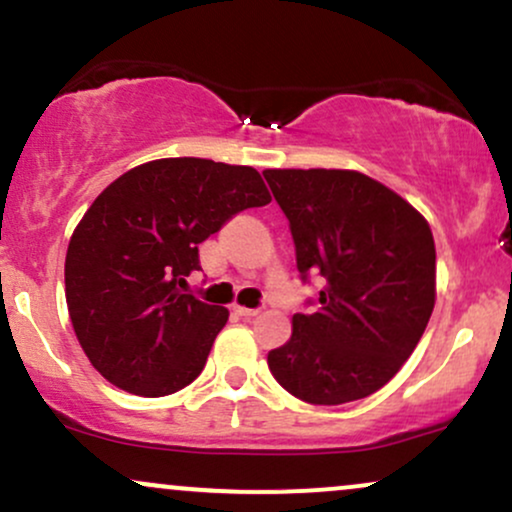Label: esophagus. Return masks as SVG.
Returning a JSON list of instances; mask_svg holds the SVG:
<instances>
[{
    "label": "esophagus",
    "mask_w": 512,
    "mask_h": 512,
    "mask_svg": "<svg viewBox=\"0 0 512 512\" xmlns=\"http://www.w3.org/2000/svg\"><path fill=\"white\" fill-rule=\"evenodd\" d=\"M234 311H237V314L244 316V318H251V316L261 314V309H249V306H234Z\"/></svg>",
    "instance_id": "34e87169"
}]
</instances>
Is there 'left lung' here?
<instances>
[{
    "label": "left lung",
    "mask_w": 512,
    "mask_h": 512,
    "mask_svg": "<svg viewBox=\"0 0 512 512\" xmlns=\"http://www.w3.org/2000/svg\"><path fill=\"white\" fill-rule=\"evenodd\" d=\"M290 222L304 282L321 275L311 314L268 352L287 393L342 405L376 393L410 359L436 299L434 234L405 198L362 172L266 170Z\"/></svg>",
    "instance_id": "left-lung-1"
}]
</instances>
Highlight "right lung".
Returning a JSON list of instances; mask_svg holds the SVG:
<instances>
[{"label": "right lung", "mask_w": 512, "mask_h": 512, "mask_svg": "<svg viewBox=\"0 0 512 512\" xmlns=\"http://www.w3.org/2000/svg\"><path fill=\"white\" fill-rule=\"evenodd\" d=\"M266 203L254 167L203 158L146 162L95 198L66 251V306L112 386L162 398L201 374L230 314L184 292L201 270L198 244Z\"/></svg>", "instance_id": "obj_1"}]
</instances>
